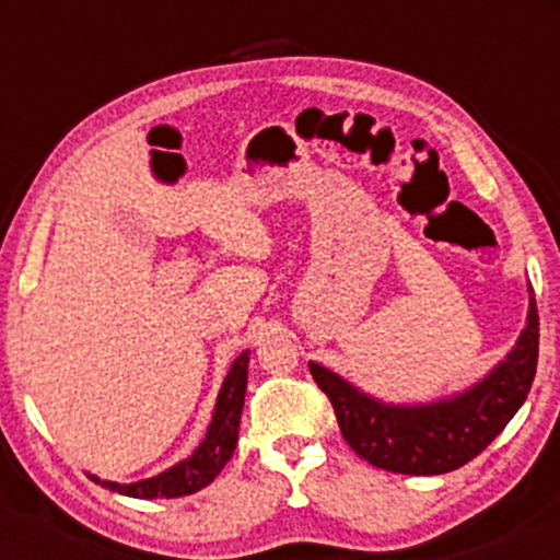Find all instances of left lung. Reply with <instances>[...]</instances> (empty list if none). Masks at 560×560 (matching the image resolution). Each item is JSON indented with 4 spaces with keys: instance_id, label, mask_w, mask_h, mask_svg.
Listing matches in <instances>:
<instances>
[{
    "instance_id": "left-lung-1",
    "label": "left lung",
    "mask_w": 560,
    "mask_h": 560,
    "mask_svg": "<svg viewBox=\"0 0 560 560\" xmlns=\"http://www.w3.org/2000/svg\"><path fill=\"white\" fill-rule=\"evenodd\" d=\"M539 316L529 298L526 329L503 363L460 395L427 405H387L342 376L311 365L316 384L337 413L345 442L384 471L434 477L466 466L505 429L529 395L537 374Z\"/></svg>"
}]
</instances>
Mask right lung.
<instances>
[{
    "label": "right lung",
    "instance_id": "add662e5",
    "mask_svg": "<svg viewBox=\"0 0 560 560\" xmlns=\"http://www.w3.org/2000/svg\"><path fill=\"white\" fill-rule=\"evenodd\" d=\"M247 363L249 352L244 350L234 363H231L226 382H223L221 392H218L215 413L210 421L208 434H205L202 445H199L189 458L182 464L171 466L168 471L158 474L152 479L131 481V485H118V481H102L94 474L89 479L100 481L107 490L128 494V498L139 500H155V498H182V494H191L202 487H208L221 468L229 464L234 455L236 440H240V421L244 408V392H247Z\"/></svg>",
    "mask_w": 560,
    "mask_h": 560
}]
</instances>
